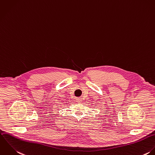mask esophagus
<instances>
[{
    "instance_id": "obj_1",
    "label": "esophagus",
    "mask_w": 155,
    "mask_h": 155,
    "mask_svg": "<svg viewBox=\"0 0 155 155\" xmlns=\"http://www.w3.org/2000/svg\"><path fill=\"white\" fill-rule=\"evenodd\" d=\"M76 100V102L79 103H81L82 101V99H79V98H77Z\"/></svg>"
}]
</instances>
